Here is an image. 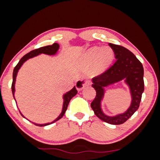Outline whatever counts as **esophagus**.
<instances>
[{"mask_svg":"<svg viewBox=\"0 0 160 160\" xmlns=\"http://www.w3.org/2000/svg\"><path fill=\"white\" fill-rule=\"evenodd\" d=\"M89 82L87 80H84V79H80L78 80L76 84V89L78 90H82L83 89H84L86 87L89 86Z\"/></svg>","mask_w":160,"mask_h":160,"instance_id":"esophagus-1","label":"esophagus"}]
</instances>
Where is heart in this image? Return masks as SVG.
I'll return each instance as SVG.
<instances>
[{"mask_svg":"<svg viewBox=\"0 0 160 160\" xmlns=\"http://www.w3.org/2000/svg\"><path fill=\"white\" fill-rule=\"evenodd\" d=\"M113 58L114 51L111 47L94 46L82 54V60L86 65H91V73L98 76L107 69Z\"/></svg>","mask_w":160,"mask_h":160,"instance_id":"obj_1","label":"heart"}]
</instances>
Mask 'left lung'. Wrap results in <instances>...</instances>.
Returning a JSON list of instances; mask_svg holds the SVG:
<instances>
[{
	"instance_id": "left-lung-1",
	"label": "left lung",
	"mask_w": 160,
	"mask_h": 160,
	"mask_svg": "<svg viewBox=\"0 0 160 160\" xmlns=\"http://www.w3.org/2000/svg\"><path fill=\"white\" fill-rule=\"evenodd\" d=\"M114 51L115 62L109 69L102 74L92 79V86L96 91V96L91 104L94 113L100 120L107 123L122 124L131 118L136 111L144 92V69L140 61L133 53L124 47L108 43ZM124 80L130 90L132 103L128 109L123 114L114 117L105 114L101 107L104 96V87Z\"/></svg>"
}]
</instances>
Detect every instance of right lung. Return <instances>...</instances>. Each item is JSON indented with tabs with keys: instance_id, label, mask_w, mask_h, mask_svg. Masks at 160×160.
I'll return each mask as SVG.
<instances>
[{
	"instance_id": "add662e5",
	"label": "right lung",
	"mask_w": 160,
	"mask_h": 160,
	"mask_svg": "<svg viewBox=\"0 0 160 160\" xmlns=\"http://www.w3.org/2000/svg\"><path fill=\"white\" fill-rule=\"evenodd\" d=\"M59 48H60V45H58V44L53 43L52 45L42 47H40V48H39V49L33 50V51H32V52H30L29 53H27L26 55L24 56L20 60L18 63L17 64V65L15 67L14 69H13V82H12V91L13 96V98H14L15 101H16V99L14 97V93H15V83H16V76H17V74H18L19 69H20V67H22L24 62H25L28 60H29L30 58H32L35 57V56H38L41 53L47 54V55H50V56L55 55V54H56L58 51ZM77 93H78V91L76 89V87H74L72 89H71L69 91H68V92H67L66 93H64L63 95V96H62L63 104H62V112H61V113L59 115V116L58 117L56 120H54L52 122H48V123H45V124H36V123H34V122H32V123L34 124L36 126H39V127H44V126L49 125L51 124L54 123V122H56L58 120H59L60 119L62 118L64 113H65V111H67V107H68V105H69V103L71 99L73 96H76ZM19 111H20V110H19ZM20 113L23 118H26L22 114L21 112L20 111Z\"/></svg>"
}]
</instances>
